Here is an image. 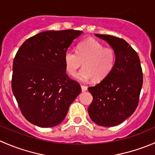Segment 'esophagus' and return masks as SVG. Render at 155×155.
I'll list each match as a JSON object with an SVG mask.
<instances>
[{
    "mask_svg": "<svg viewBox=\"0 0 155 155\" xmlns=\"http://www.w3.org/2000/svg\"><path fill=\"white\" fill-rule=\"evenodd\" d=\"M81 87H82V91H87V87L86 86V85H81Z\"/></svg>",
    "mask_w": 155,
    "mask_h": 155,
    "instance_id": "esophagus-1",
    "label": "esophagus"
}]
</instances>
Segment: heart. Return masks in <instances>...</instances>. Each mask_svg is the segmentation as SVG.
<instances>
[{
    "instance_id": "heart-1",
    "label": "heart",
    "mask_w": 155,
    "mask_h": 155,
    "mask_svg": "<svg viewBox=\"0 0 155 155\" xmlns=\"http://www.w3.org/2000/svg\"><path fill=\"white\" fill-rule=\"evenodd\" d=\"M65 68L70 75H74L81 66L83 68L76 74L80 81L91 79L100 82L109 74L115 63V53L111 48L94 39L79 43L76 51L68 50L64 57Z\"/></svg>"
}]
</instances>
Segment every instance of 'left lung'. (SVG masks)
Segmentation results:
<instances>
[{"label":"left lung","instance_id":"left-lung-1","mask_svg":"<svg viewBox=\"0 0 155 155\" xmlns=\"http://www.w3.org/2000/svg\"><path fill=\"white\" fill-rule=\"evenodd\" d=\"M106 40L115 53V63L105 79L88 87L93 101L89 116L97 124L113 127L130 116L138 107L143 75L137 51L123 39L95 34Z\"/></svg>","mask_w":155,"mask_h":155}]
</instances>
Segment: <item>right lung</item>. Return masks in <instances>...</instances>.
I'll use <instances>...</instances> for the list:
<instances>
[{"label": "right lung", "mask_w": 155, "mask_h": 155, "mask_svg": "<svg viewBox=\"0 0 155 155\" xmlns=\"http://www.w3.org/2000/svg\"><path fill=\"white\" fill-rule=\"evenodd\" d=\"M82 31H47L30 37L15 54L12 91L25 118L41 127H51L66 117L80 94L78 82L66 73L64 53Z\"/></svg>", "instance_id": "add662e5"}]
</instances>
